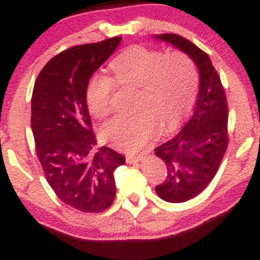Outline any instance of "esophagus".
Here are the masks:
<instances>
[{
	"label": "esophagus",
	"instance_id": "34e87169",
	"mask_svg": "<svg viewBox=\"0 0 260 260\" xmlns=\"http://www.w3.org/2000/svg\"><path fill=\"white\" fill-rule=\"evenodd\" d=\"M142 159H143V154H139V155H127V156H126L127 162H129V164L137 162V161H140Z\"/></svg>",
	"mask_w": 260,
	"mask_h": 260
}]
</instances>
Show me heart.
<instances>
[{
    "instance_id": "heart-1",
    "label": "heart",
    "mask_w": 260,
    "mask_h": 260,
    "mask_svg": "<svg viewBox=\"0 0 260 260\" xmlns=\"http://www.w3.org/2000/svg\"><path fill=\"white\" fill-rule=\"evenodd\" d=\"M112 76L89 80L85 101L94 117H106L111 110L115 84L137 88L131 116H116L101 128L104 139L124 151H136L156 132L174 127L192 106L198 91L196 62L184 51H164L145 46L126 50L109 64Z\"/></svg>"
}]
</instances>
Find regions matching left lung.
Wrapping results in <instances>:
<instances>
[{"mask_svg":"<svg viewBox=\"0 0 260 260\" xmlns=\"http://www.w3.org/2000/svg\"><path fill=\"white\" fill-rule=\"evenodd\" d=\"M156 38L188 53L199 70V92L189 120L155 148L168 168L165 181L155 187L157 196L170 203H183L202 193L219 170L229 144L228 99L207 52L181 35Z\"/></svg>","mask_w":260,"mask_h":260,"instance_id":"1","label":"left lung"}]
</instances>
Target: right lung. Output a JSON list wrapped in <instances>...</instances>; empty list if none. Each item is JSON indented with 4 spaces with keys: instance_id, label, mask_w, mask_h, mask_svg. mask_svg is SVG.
Segmentation results:
<instances>
[{
    "instance_id": "obj_1",
    "label": "right lung",
    "mask_w": 260,
    "mask_h": 260,
    "mask_svg": "<svg viewBox=\"0 0 260 260\" xmlns=\"http://www.w3.org/2000/svg\"><path fill=\"white\" fill-rule=\"evenodd\" d=\"M120 37L70 47L45 64L31 96V129L45 178L64 204L101 213L113 203V171L124 156L96 149L85 90L92 73L112 55Z\"/></svg>"
}]
</instances>
